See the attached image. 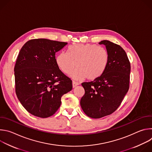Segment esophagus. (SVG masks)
Returning a JSON list of instances; mask_svg holds the SVG:
<instances>
[{"mask_svg": "<svg viewBox=\"0 0 152 152\" xmlns=\"http://www.w3.org/2000/svg\"><path fill=\"white\" fill-rule=\"evenodd\" d=\"M72 85H73V87L75 88L76 86H77L78 85H79V83L78 82H76L75 81H73L72 82Z\"/></svg>", "mask_w": 152, "mask_h": 152, "instance_id": "1", "label": "esophagus"}]
</instances>
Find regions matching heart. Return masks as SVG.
Listing matches in <instances>:
<instances>
[{"instance_id": "obj_1", "label": "heart", "mask_w": 152, "mask_h": 152, "mask_svg": "<svg viewBox=\"0 0 152 152\" xmlns=\"http://www.w3.org/2000/svg\"><path fill=\"white\" fill-rule=\"evenodd\" d=\"M69 53L60 52L56 58L58 68L65 74L70 73L76 80L86 79L93 80L99 77L105 71L109 63V53L106 49L91 44L71 46Z\"/></svg>"}]
</instances>
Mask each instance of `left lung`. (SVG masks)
Listing matches in <instances>:
<instances>
[{"instance_id":"obj_1","label":"left lung","mask_w":152,"mask_h":152,"mask_svg":"<svg viewBox=\"0 0 152 152\" xmlns=\"http://www.w3.org/2000/svg\"><path fill=\"white\" fill-rule=\"evenodd\" d=\"M99 45L105 46L109 63L99 77L82 83L85 94L80 102L85 114L93 118L110 115L119 107L129 90L131 72L130 62L121 46L108 40Z\"/></svg>"}]
</instances>
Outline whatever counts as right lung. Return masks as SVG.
<instances>
[{
  "instance_id": "1",
  "label": "right lung",
  "mask_w": 152,
  "mask_h": 152,
  "mask_svg": "<svg viewBox=\"0 0 152 152\" xmlns=\"http://www.w3.org/2000/svg\"><path fill=\"white\" fill-rule=\"evenodd\" d=\"M67 42L45 38L31 39L21 48L14 67L15 93L31 114L40 118L53 115L61 97L72 89V81L58 68L55 54Z\"/></svg>"
}]
</instances>
